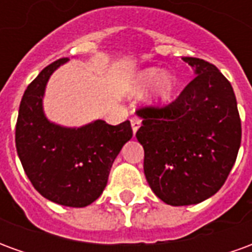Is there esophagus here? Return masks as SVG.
<instances>
[{
    "label": "esophagus",
    "instance_id": "1",
    "mask_svg": "<svg viewBox=\"0 0 252 252\" xmlns=\"http://www.w3.org/2000/svg\"><path fill=\"white\" fill-rule=\"evenodd\" d=\"M140 124H142V119H140L139 116H132L131 126H132V131H133V133H136V131L139 129Z\"/></svg>",
    "mask_w": 252,
    "mask_h": 252
}]
</instances>
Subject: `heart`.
Masks as SVG:
<instances>
[{"instance_id": "obj_1", "label": "heart", "mask_w": 252, "mask_h": 252, "mask_svg": "<svg viewBox=\"0 0 252 252\" xmlns=\"http://www.w3.org/2000/svg\"><path fill=\"white\" fill-rule=\"evenodd\" d=\"M153 85L150 98L155 102H167L174 97L178 89V79L171 71H162L157 67H151L144 71L139 72L132 81L129 90L132 93H139Z\"/></svg>"}]
</instances>
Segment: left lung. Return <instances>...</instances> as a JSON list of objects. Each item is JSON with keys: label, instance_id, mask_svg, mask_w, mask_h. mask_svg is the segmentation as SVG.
I'll return each mask as SVG.
<instances>
[{"label": "left lung", "instance_id": "1", "mask_svg": "<svg viewBox=\"0 0 252 252\" xmlns=\"http://www.w3.org/2000/svg\"><path fill=\"white\" fill-rule=\"evenodd\" d=\"M195 77L167 105L137 109L136 137L144 148V174L160 200L191 205L217 193L238 157L242 123L236 97L215 64L184 58Z\"/></svg>", "mask_w": 252, "mask_h": 252}]
</instances>
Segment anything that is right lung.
Here are the masks:
<instances>
[{"instance_id": "1", "label": "right lung", "mask_w": 252, "mask_h": 252, "mask_svg": "<svg viewBox=\"0 0 252 252\" xmlns=\"http://www.w3.org/2000/svg\"><path fill=\"white\" fill-rule=\"evenodd\" d=\"M68 58L58 59L28 85L16 123V148L27 177L47 200L83 208L104 191L112 164L132 137L131 123L97 120L63 128L47 120L41 99L47 81Z\"/></svg>"}]
</instances>
